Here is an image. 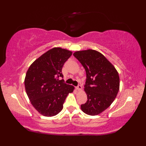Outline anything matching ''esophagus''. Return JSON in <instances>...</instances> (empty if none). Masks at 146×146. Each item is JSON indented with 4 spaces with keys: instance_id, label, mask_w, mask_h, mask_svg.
Returning <instances> with one entry per match:
<instances>
[{
    "instance_id": "obj_1",
    "label": "esophagus",
    "mask_w": 146,
    "mask_h": 146,
    "mask_svg": "<svg viewBox=\"0 0 146 146\" xmlns=\"http://www.w3.org/2000/svg\"><path fill=\"white\" fill-rule=\"evenodd\" d=\"M82 89V86L81 85H78L76 86V90H81Z\"/></svg>"
}]
</instances>
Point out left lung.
Returning <instances> with one entry per match:
<instances>
[{
    "mask_svg": "<svg viewBox=\"0 0 146 146\" xmlns=\"http://www.w3.org/2000/svg\"><path fill=\"white\" fill-rule=\"evenodd\" d=\"M73 56L84 67L86 80L84 90L87 101L81 105L83 112L97 115L112 104L119 90V73L100 52L93 49L79 51Z\"/></svg>",
    "mask_w": 146,
    "mask_h": 146,
    "instance_id": "1",
    "label": "left lung"
}]
</instances>
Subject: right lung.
<instances>
[{
    "mask_svg": "<svg viewBox=\"0 0 146 146\" xmlns=\"http://www.w3.org/2000/svg\"><path fill=\"white\" fill-rule=\"evenodd\" d=\"M72 52L54 48L37 59L27 70L24 85L31 103L39 113L52 117L63 109L68 95L74 86L66 84L62 68Z\"/></svg>",
    "mask_w": 146,
    "mask_h": 146,
    "instance_id": "right-lung-1",
    "label": "right lung"
}]
</instances>
